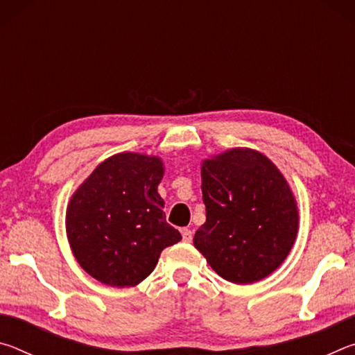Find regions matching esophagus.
Returning a JSON list of instances; mask_svg holds the SVG:
<instances>
[{
  "label": "esophagus",
  "mask_w": 355,
  "mask_h": 355,
  "mask_svg": "<svg viewBox=\"0 0 355 355\" xmlns=\"http://www.w3.org/2000/svg\"><path fill=\"white\" fill-rule=\"evenodd\" d=\"M182 236H183V241L184 243H191L192 241V232L189 230V228H183Z\"/></svg>",
  "instance_id": "34e87169"
}]
</instances>
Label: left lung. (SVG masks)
I'll return each mask as SVG.
<instances>
[{"label":"left lung","instance_id":"left-lung-1","mask_svg":"<svg viewBox=\"0 0 355 355\" xmlns=\"http://www.w3.org/2000/svg\"><path fill=\"white\" fill-rule=\"evenodd\" d=\"M207 222L194 245L222 279L248 285L272 274L290 254L299 214L290 184L271 159L230 148L202 164Z\"/></svg>","mask_w":355,"mask_h":355}]
</instances>
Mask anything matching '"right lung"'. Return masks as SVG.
<instances>
[{
    "label": "right lung",
    "mask_w": 355,
    "mask_h": 355,
    "mask_svg": "<svg viewBox=\"0 0 355 355\" xmlns=\"http://www.w3.org/2000/svg\"><path fill=\"white\" fill-rule=\"evenodd\" d=\"M158 156L117 153L97 166L75 191L65 228L80 266L110 286H135L148 277L163 249L182 239L166 222Z\"/></svg>",
    "instance_id": "obj_1"
}]
</instances>
